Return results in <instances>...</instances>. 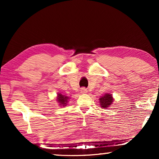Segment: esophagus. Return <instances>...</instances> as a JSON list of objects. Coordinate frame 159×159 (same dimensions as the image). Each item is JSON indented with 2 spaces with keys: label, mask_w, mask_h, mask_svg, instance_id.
Returning a JSON list of instances; mask_svg holds the SVG:
<instances>
[{
  "label": "esophagus",
  "mask_w": 159,
  "mask_h": 159,
  "mask_svg": "<svg viewBox=\"0 0 159 159\" xmlns=\"http://www.w3.org/2000/svg\"><path fill=\"white\" fill-rule=\"evenodd\" d=\"M87 92H88V90H87V89H86V88H82L81 89H80V93H81L82 94L87 93Z\"/></svg>",
  "instance_id": "esophagus-1"
}]
</instances>
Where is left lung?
I'll return each mask as SVG.
<instances>
[{
    "mask_svg": "<svg viewBox=\"0 0 159 159\" xmlns=\"http://www.w3.org/2000/svg\"><path fill=\"white\" fill-rule=\"evenodd\" d=\"M113 101H114V99L110 94H106L102 96L101 98H99V104H100L101 107L104 109H107V107L111 106Z\"/></svg>",
    "mask_w": 159,
    "mask_h": 159,
    "instance_id": "1",
    "label": "left lung"
}]
</instances>
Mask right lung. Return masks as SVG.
Returning <instances> with one entry per match:
<instances>
[{"mask_svg": "<svg viewBox=\"0 0 159 159\" xmlns=\"http://www.w3.org/2000/svg\"><path fill=\"white\" fill-rule=\"evenodd\" d=\"M57 102L60 103L61 106H64L66 105V103L68 102V99L69 98L67 96H65L64 95H61V93H59L57 95Z\"/></svg>", "mask_w": 159, "mask_h": 159, "instance_id": "1", "label": "right lung"}]
</instances>
